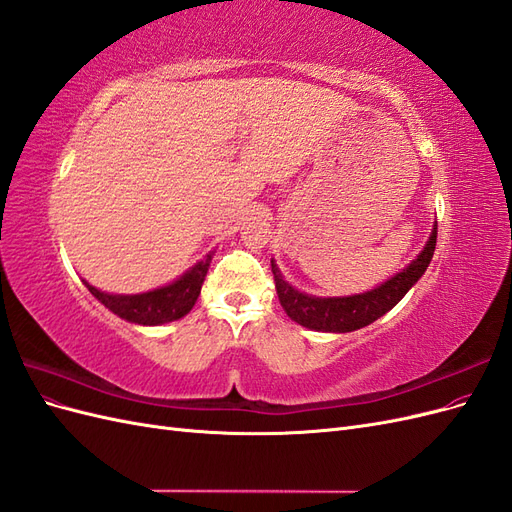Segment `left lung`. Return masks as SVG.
I'll return each mask as SVG.
<instances>
[{
    "label": "left lung",
    "mask_w": 512,
    "mask_h": 512,
    "mask_svg": "<svg viewBox=\"0 0 512 512\" xmlns=\"http://www.w3.org/2000/svg\"><path fill=\"white\" fill-rule=\"evenodd\" d=\"M436 237L438 224H433L423 252L406 269H401L376 288L361 294H348V297H316V294L297 290L284 280L280 267L271 258L277 297H280V303L288 318L305 329L322 333H350L363 329L367 324L384 316L389 309H393L406 297V292L421 280L433 258V250H436Z\"/></svg>",
    "instance_id": "1"
}]
</instances>
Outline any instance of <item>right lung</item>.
Wrapping results in <instances>:
<instances>
[{
	"label": "right lung",
	"instance_id": "obj_1",
	"mask_svg": "<svg viewBox=\"0 0 512 512\" xmlns=\"http://www.w3.org/2000/svg\"><path fill=\"white\" fill-rule=\"evenodd\" d=\"M213 254L215 252H209L205 258H200L194 267L179 275L175 282L153 288L149 292L111 294L98 290L85 280L83 284L115 316L134 324H143V327H160V324L173 322L183 318L185 314H190V309L194 307L200 294V288H203Z\"/></svg>",
	"mask_w": 512,
	"mask_h": 512
}]
</instances>
